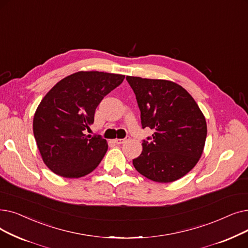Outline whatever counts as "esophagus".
Instances as JSON below:
<instances>
[{"label": "esophagus", "mask_w": 248, "mask_h": 248, "mask_svg": "<svg viewBox=\"0 0 248 248\" xmlns=\"http://www.w3.org/2000/svg\"><path fill=\"white\" fill-rule=\"evenodd\" d=\"M129 137H126V138H124V139H120V138H116V139H114V142L116 143V144H122V143H124L125 141L128 139Z\"/></svg>", "instance_id": "34e87169"}]
</instances>
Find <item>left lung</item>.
Here are the masks:
<instances>
[{
	"instance_id": "8db88e82",
	"label": "left lung",
	"mask_w": 248,
	"mask_h": 248,
	"mask_svg": "<svg viewBox=\"0 0 248 248\" xmlns=\"http://www.w3.org/2000/svg\"><path fill=\"white\" fill-rule=\"evenodd\" d=\"M140 110L142 128L155 132L142 142L133 159L136 170L157 183H170L190 171L201 157L207 137L206 119L183 87L170 80L126 77Z\"/></svg>"
}]
</instances>
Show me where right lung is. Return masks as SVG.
<instances>
[{
  "instance_id": "add662e5",
  "label": "right lung",
  "mask_w": 248,
  "mask_h": 248,
  "mask_svg": "<svg viewBox=\"0 0 248 248\" xmlns=\"http://www.w3.org/2000/svg\"><path fill=\"white\" fill-rule=\"evenodd\" d=\"M125 76L102 72L70 75L45 95L35 112L33 133L44 163L51 171L75 179L95 170L108 144L101 135H87L96 109Z\"/></svg>"
}]
</instances>
